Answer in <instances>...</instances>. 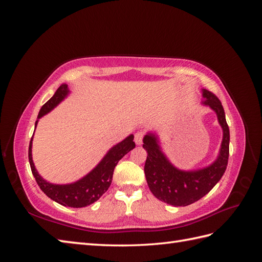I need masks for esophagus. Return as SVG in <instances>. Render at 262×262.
<instances>
[{
  "instance_id": "34e87169",
  "label": "esophagus",
  "mask_w": 262,
  "mask_h": 262,
  "mask_svg": "<svg viewBox=\"0 0 262 262\" xmlns=\"http://www.w3.org/2000/svg\"><path fill=\"white\" fill-rule=\"evenodd\" d=\"M142 141H143V132L138 131L136 134H134V142H136L137 145H141Z\"/></svg>"
}]
</instances>
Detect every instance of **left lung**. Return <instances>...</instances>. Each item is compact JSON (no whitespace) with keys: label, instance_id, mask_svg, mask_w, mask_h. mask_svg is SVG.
<instances>
[{"label":"left lung","instance_id":"8db88e82","mask_svg":"<svg viewBox=\"0 0 262 262\" xmlns=\"http://www.w3.org/2000/svg\"><path fill=\"white\" fill-rule=\"evenodd\" d=\"M202 104L215 112L223 130V140L217 158L208 167L196 170H181L165 156L154 133H147L143 147L147 152L144 172L148 188L158 200L173 205L186 207L200 200L215 186L224 175L229 155V129L220 99L213 93L202 90Z\"/></svg>","mask_w":262,"mask_h":262}]
</instances>
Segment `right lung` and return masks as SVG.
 I'll return each mask as SVG.
<instances>
[{
  "label": "right lung",
  "mask_w": 262,
  "mask_h": 262,
  "mask_svg": "<svg viewBox=\"0 0 262 262\" xmlns=\"http://www.w3.org/2000/svg\"><path fill=\"white\" fill-rule=\"evenodd\" d=\"M69 93L70 91L68 89V85L62 84L57 90V92L54 93L53 96L41 107L40 112L38 114V119H40L42 116L50 113L54 107H57L68 96ZM38 120L35 123V129ZM33 138L34 134L31 137L29 143L28 158L31 172H33L38 186L40 187L43 193L48 195L50 199L58 202L61 205L70 208H84L94 203L95 201H97L107 191L109 186L112 185L114 170L118 162L126 153H129L131 149L136 147V143L133 142V134H130L129 137H126L120 143H118L110 148L96 167L87 173L82 179L73 182V184L54 185L45 180L39 175L35 167L33 162V155H31Z\"/></svg>",
  "instance_id": "right-lung-1"
}]
</instances>
